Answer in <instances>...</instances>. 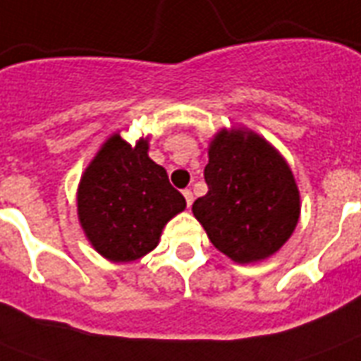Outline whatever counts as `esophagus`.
Returning a JSON list of instances; mask_svg holds the SVG:
<instances>
[{
	"instance_id": "obj_1",
	"label": "esophagus",
	"mask_w": 361,
	"mask_h": 361,
	"mask_svg": "<svg viewBox=\"0 0 361 361\" xmlns=\"http://www.w3.org/2000/svg\"><path fill=\"white\" fill-rule=\"evenodd\" d=\"M183 197H185L187 208H191V204H192V192H191V189H185V191H183Z\"/></svg>"
}]
</instances>
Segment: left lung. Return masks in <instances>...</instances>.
Masks as SVG:
<instances>
[{
	"mask_svg": "<svg viewBox=\"0 0 361 361\" xmlns=\"http://www.w3.org/2000/svg\"><path fill=\"white\" fill-rule=\"evenodd\" d=\"M204 169L208 192L192 214L209 241L234 262L279 251L300 219V192L288 164L251 130H221Z\"/></svg>",
	"mask_w": 361,
	"mask_h": 361,
	"instance_id": "left-lung-1",
	"label": "left lung"
}]
</instances>
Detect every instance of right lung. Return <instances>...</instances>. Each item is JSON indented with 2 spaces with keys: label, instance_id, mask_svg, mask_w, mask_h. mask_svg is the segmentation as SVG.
Masks as SVG:
<instances>
[{
  "label": "right lung",
  "instance_id": "right-lung-1",
  "mask_svg": "<svg viewBox=\"0 0 361 361\" xmlns=\"http://www.w3.org/2000/svg\"><path fill=\"white\" fill-rule=\"evenodd\" d=\"M185 209L163 166L147 157V140L135 147L110 136L82 176L78 217L87 240L112 262H130L157 247L163 226Z\"/></svg>",
  "mask_w": 361,
  "mask_h": 361
}]
</instances>
